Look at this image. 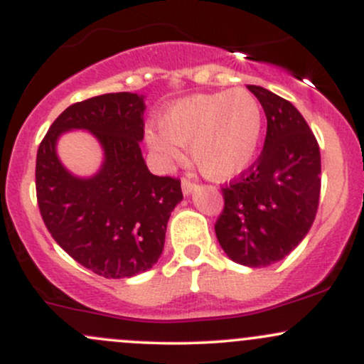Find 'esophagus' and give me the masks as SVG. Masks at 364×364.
<instances>
[{"label": "esophagus", "mask_w": 364, "mask_h": 364, "mask_svg": "<svg viewBox=\"0 0 364 364\" xmlns=\"http://www.w3.org/2000/svg\"><path fill=\"white\" fill-rule=\"evenodd\" d=\"M195 188H196V185H195L193 181H190V179H186V178L181 179V190H183V193H185L186 196L190 195V193H193Z\"/></svg>", "instance_id": "esophagus-1"}]
</instances>
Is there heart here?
I'll return each mask as SVG.
<instances>
[{
	"label": "heart",
	"instance_id": "b5f03b06",
	"mask_svg": "<svg viewBox=\"0 0 364 364\" xmlns=\"http://www.w3.org/2000/svg\"><path fill=\"white\" fill-rule=\"evenodd\" d=\"M149 129L147 144L162 164L190 149L200 173L214 181L243 174L257 159L263 133L262 104L246 89L195 94L173 102Z\"/></svg>",
	"mask_w": 364,
	"mask_h": 364
}]
</instances>
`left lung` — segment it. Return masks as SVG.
<instances>
[{
  "instance_id": "8db88e82",
  "label": "left lung",
  "mask_w": 364,
  "mask_h": 364,
  "mask_svg": "<svg viewBox=\"0 0 364 364\" xmlns=\"http://www.w3.org/2000/svg\"><path fill=\"white\" fill-rule=\"evenodd\" d=\"M248 90L265 111V144L252 168L223 188L215 235L232 262L257 269L282 260L308 235L318 210L321 164L301 112L263 87Z\"/></svg>"
}]
</instances>
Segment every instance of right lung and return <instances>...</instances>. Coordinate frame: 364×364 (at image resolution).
I'll return each mask as SVG.
<instances>
[{
    "label": "right lung",
    "mask_w": 364,
    "mask_h": 364,
    "mask_svg": "<svg viewBox=\"0 0 364 364\" xmlns=\"http://www.w3.org/2000/svg\"><path fill=\"white\" fill-rule=\"evenodd\" d=\"M144 111V95L132 92L72 104L37 150V203L46 228L73 260L106 279L152 269L171 212L183 200L179 179L154 176L145 164ZM72 129L92 132L103 147L94 177H75L57 157V139Z\"/></svg>",
    "instance_id": "add662e5"
}]
</instances>
